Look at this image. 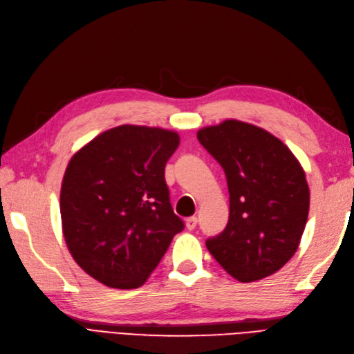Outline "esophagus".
Wrapping results in <instances>:
<instances>
[{"mask_svg": "<svg viewBox=\"0 0 354 354\" xmlns=\"http://www.w3.org/2000/svg\"><path fill=\"white\" fill-rule=\"evenodd\" d=\"M197 217H188L187 220H185V226H187V229L188 230H192V229H195V227H197Z\"/></svg>", "mask_w": 354, "mask_h": 354, "instance_id": "34e87169", "label": "esophagus"}]
</instances>
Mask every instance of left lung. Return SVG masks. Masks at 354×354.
Returning <instances> with one entry per match:
<instances>
[{
  "mask_svg": "<svg viewBox=\"0 0 354 354\" xmlns=\"http://www.w3.org/2000/svg\"><path fill=\"white\" fill-rule=\"evenodd\" d=\"M201 146L223 167L229 221L205 241L232 277L250 283L279 271L296 252L309 213V188L293 153L266 129L236 120L207 127Z\"/></svg>",
  "mask_w": 354,
  "mask_h": 354,
  "instance_id": "obj_1",
  "label": "left lung"
}]
</instances>
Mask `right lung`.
<instances>
[{"mask_svg": "<svg viewBox=\"0 0 354 354\" xmlns=\"http://www.w3.org/2000/svg\"><path fill=\"white\" fill-rule=\"evenodd\" d=\"M178 146L174 131L121 125L73 156L59 197L62 230L88 276L115 289H137L184 230L165 180Z\"/></svg>", "mask_w": 354, "mask_h": 354, "instance_id": "obj_1", "label": "right lung"}]
</instances>
